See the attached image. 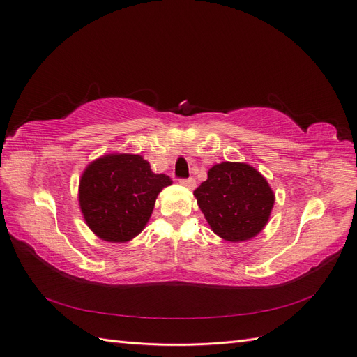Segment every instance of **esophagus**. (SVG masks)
I'll list each match as a JSON object with an SVG mask.
<instances>
[{
  "label": "esophagus",
  "instance_id": "obj_1",
  "mask_svg": "<svg viewBox=\"0 0 357 357\" xmlns=\"http://www.w3.org/2000/svg\"><path fill=\"white\" fill-rule=\"evenodd\" d=\"M180 185H181V186H186L188 189L193 190V189L197 188V181H195V178H192V177H189V178H181V180H180Z\"/></svg>",
  "mask_w": 357,
  "mask_h": 357
}]
</instances>
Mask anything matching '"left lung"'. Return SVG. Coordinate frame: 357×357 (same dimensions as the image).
I'll use <instances>...</instances> for the list:
<instances>
[{"label":"left lung","mask_w":357,"mask_h":357,"mask_svg":"<svg viewBox=\"0 0 357 357\" xmlns=\"http://www.w3.org/2000/svg\"><path fill=\"white\" fill-rule=\"evenodd\" d=\"M214 234L226 241L250 240L268 223L274 192L266 178L241 162H222L193 192Z\"/></svg>","instance_id":"1"}]
</instances>
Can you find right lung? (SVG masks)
Listing matches in <instances>:
<instances>
[{
    "instance_id": "obj_1",
    "label": "right lung",
    "mask_w": 357,
    "mask_h": 357,
    "mask_svg": "<svg viewBox=\"0 0 357 357\" xmlns=\"http://www.w3.org/2000/svg\"><path fill=\"white\" fill-rule=\"evenodd\" d=\"M172 180L155 174L138 155L113 153L91 162L79 185L86 225L104 241L126 243L144 229L159 192Z\"/></svg>"
}]
</instances>
